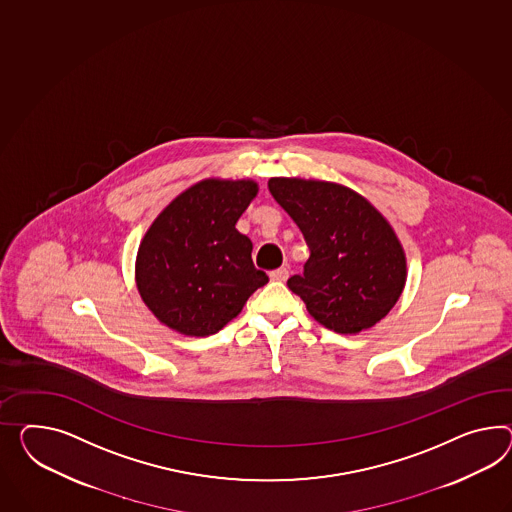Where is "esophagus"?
<instances>
[{
    "label": "esophagus",
    "mask_w": 512,
    "mask_h": 512,
    "mask_svg": "<svg viewBox=\"0 0 512 512\" xmlns=\"http://www.w3.org/2000/svg\"><path fill=\"white\" fill-rule=\"evenodd\" d=\"M271 280H275V282H286L288 280L289 271L286 267H280V269H275V271H271Z\"/></svg>",
    "instance_id": "34e87169"
}]
</instances>
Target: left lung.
I'll use <instances>...</instances> for the list:
<instances>
[{
  "label": "left lung",
  "instance_id": "obj_1",
  "mask_svg": "<svg viewBox=\"0 0 512 512\" xmlns=\"http://www.w3.org/2000/svg\"><path fill=\"white\" fill-rule=\"evenodd\" d=\"M269 191L310 249L304 273L288 280L310 315L340 334L379 323L407 280L405 250L388 221L340 184L271 178Z\"/></svg>",
  "mask_w": 512,
  "mask_h": 512
}]
</instances>
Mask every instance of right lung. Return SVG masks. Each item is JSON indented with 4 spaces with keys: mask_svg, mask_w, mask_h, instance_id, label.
<instances>
[{
    "mask_svg": "<svg viewBox=\"0 0 512 512\" xmlns=\"http://www.w3.org/2000/svg\"><path fill=\"white\" fill-rule=\"evenodd\" d=\"M252 180H202L161 211L135 262L137 289L163 325L204 338L236 317L269 282L252 263V243L236 230L256 197Z\"/></svg>",
    "mask_w": 512,
    "mask_h": 512,
    "instance_id": "1",
    "label": "right lung"
}]
</instances>
